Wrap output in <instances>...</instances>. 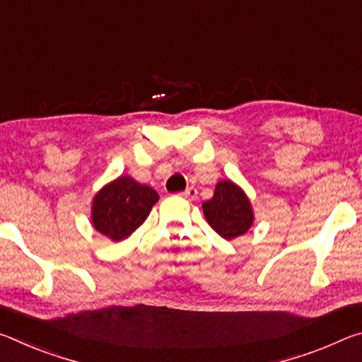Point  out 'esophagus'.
<instances>
[{"label": "esophagus", "mask_w": 362, "mask_h": 362, "mask_svg": "<svg viewBox=\"0 0 362 362\" xmlns=\"http://www.w3.org/2000/svg\"><path fill=\"white\" fill-rule=\"evenodd\" d=\"M182 196H183V198H187V199H194L196 196H198V189H196L194 187H188L185 192L182 193Z\"/></svg>", "instance_id": "34e87169"}]
</instances>
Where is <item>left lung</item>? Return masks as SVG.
<instances>
[{
  "label": "left lung",
  "mask_w": 362,
  "mask_h": 362,
  "mask_svg": "<svg viewBox=\"0 0 362 362\" xmlns=\"http://www.w3.org/2000/svg\"><path fill=\"white\" fill-rule=\"evenodd\" d=\"M204 217L225 240L246 233L254 222V212L246 193L231 180H220L209 201L203 203Z\"/></svg>",
  "instance_id": "obj_1"
}]
</instances>
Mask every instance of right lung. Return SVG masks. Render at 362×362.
I'll return each mask as SVG.
<instances>
[{"instance_id":"1","label":"right lung","mask_w":362,"mask_h":362,"mask_svg":"<svg viewBox=\"0 0 362 362\" xmlns=\"http://www.w3.org/2000/svg\"><path fill=\"white\" fill-rule=\"evenodd\" d=\"M158 199L151 187L121 175L94 196L90 216L94 228L112 241L126 240L145 222Z\"/></svg>"}]
</instances>
